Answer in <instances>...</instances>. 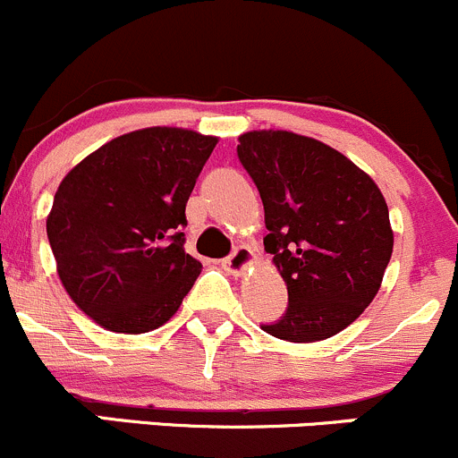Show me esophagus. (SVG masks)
<instances>
[{
  "label": "esophagus",
  "mask_w": 458,
  "mask_h": 458,
  "mask_svg": "<svg viewBox=\"0 0 458 458\" xmlns=\"http://www.w3.org/2000/svg\"><path fill=\"white\" fill-rule=\"evenodd\" d=\"M254 263V252L248 248V245H239L230 257H225L221 261V266L228 269L233 276H242V274Z\"/></svg>",
  "instance_id": "34e87169"
}]
</instances>
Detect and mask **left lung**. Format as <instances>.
<instances>
[{"instance_id":"8db88e82","label":"left lung","mask_w":458,"mask_h":458,"mask_svg":"<svg viewBox=\"0 0 458 458\" xmlns=\"http://www.w3.org/2000/svg\"><path fill=\"white\" fill-rule=\"evenodd\" d=\"M237 156L261 195L263 243L290 301L261 329L287 343L340 334L370 305L391 261L382 191L340 151L292 131L243 133Z\"/></svg>"}]
</instances>
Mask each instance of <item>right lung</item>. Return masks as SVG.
<instances>
[{
  "label": "right lung",
  "mask_w": 458,
  "mask_h": 458,
  "mask_svg": "<svg viewBox=\"0 0 458 458\" xmlns=\"http://www.w3.org/2000/svg\"><path fill=\"white\" fill-rule=\"evenodd\" d=\"M216 138L148 127L103 144L64 177L47 215L72 301L115 334H147L180 310L201 263L184 250L186 201Z\"/></svg>",
  "instance_id": "right-lung-1"
}]
</instances>
